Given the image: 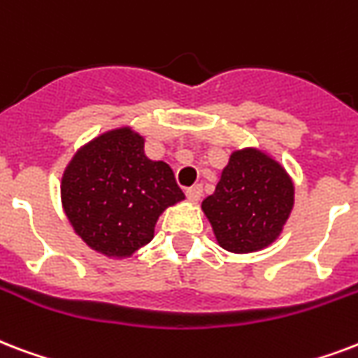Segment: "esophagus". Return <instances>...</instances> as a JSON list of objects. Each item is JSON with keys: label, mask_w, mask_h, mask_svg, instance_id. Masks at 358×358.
Instances as JSON below:
<instances>
[{"label": "esophagus", "mask_w": 358, "mask_h": 358, "mask_svg": "<svg viewBox=\"0 0 358 358\" xmlns=\"http://www.w3.org/2000/svg\"><path fill=\"white\" fill-rule=\"evenodd\" d=\"M201 195H203V187L201 185H191V187L185 189V197L189 199L191 203H197Z\"/></svg>", "instance_id": "1"}]
</instances>
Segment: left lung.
I'll return each mask as SVG.
<instances>
[{
  "mask_svg": "<svg viewBox=\"0 0 358 358\" xmlns=\"http://www.w3.org/2000/svg\"><path fill=\"white\" fill-rule=\"evenodd\" d=\"M294 204L293 180L257 148L236 150L203 212L223 250L252 253L280 236Z\"/></svg>",
  "mask_w": 358,
  "mask_h": 358,
  "instance_id": "8db88e82",
  "label": "left lung"
}]
</instances>
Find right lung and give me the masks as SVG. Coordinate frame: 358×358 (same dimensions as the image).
<instances>
[{
	"label": "right lung",
	"mask_w": 358,
	"mask_h": 358,
	"mask_svg": "<svg viewBox=\"0 0 358 358\" xmlns=\"http://www.w3.org/2000/svg\"><path fill=\"white\" fill-rule=\"evenodd\" d=\"M184 201L173 169L144 154L131 127L82 146L62 178L65 215L86 244L106 257H129L154 238L163 210Z\"/></svg>",
	"instance_id": "1"
}]
</instances>
